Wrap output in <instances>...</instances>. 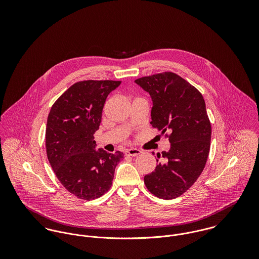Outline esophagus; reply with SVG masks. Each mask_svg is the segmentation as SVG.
<instances>
[{"instance_id": "34e87169", "label": "esophagus", "mask_w": 259, "mask_h": 259, "mask_svg": "<svg viewBox=\"0 0 259 259\" xmlns=\"http://www.w3.org/2000/svg\"><path fill=\"white\" fill-rule=\"evenodd\" d=\"M142 153V150L138 149V148H130L125 151V154L128 156H137L139 154Z\"/></svg>"}]
</instances>
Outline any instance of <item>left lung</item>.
Wrapping results in <instances>:
<instances>
[{
    "label": "left lung",
    "instance_id": "left-lung-1",
    "mask_svg": "<svg viewBox=\"0 0 259 259\" xmlns=\"http://www.w3.org/2000/svg\"><path fill=\"white\" fill-rule=\"evenodd\" d=\"M135 81L152 99L150 124L170 143L169 150L161 152L163 162L156 159L158 164L145 177V184L158 198H177L196 182L208 157L211 125L204 99L196 88L171 72Z\"/></svg>",
    "mask_w": 259,
    "mask_h": 259
}]
</instances>
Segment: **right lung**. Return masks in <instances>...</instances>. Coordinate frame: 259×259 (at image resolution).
Instances as JSON below:
<instances>
[{"mask_svg":"<svg viewBox=\"0 0 259 259\" xmlns=\"http://www.w3.org/2000/svg\"><path fill=\"white\" fill-rule=\"evenodd\" d=\"M119 80H80L52 106L46 127L50 164L63 186L84 200L101 197L111 188L119 150H95V133L102 121L107 97Z\"/></svg>","mask_w":259,"mask_h":259,"instance_id":"right-lung-1","label":"right lung"}]
</instances>
